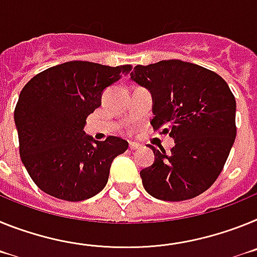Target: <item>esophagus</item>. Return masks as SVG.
I'll list each match as a JSON object with an SVG mask.
<instances>
[{
	"label": "esophagus",
	"mask_w": 257,
	"mask_h": 257,
	"mask_svg": "<svg viewBox=\"0 0 257 257\" xmlns=\"http://www.w3.org/2000/svg\"><path fill=\"white\" fill-rule=\"evenodd\" d=\"M129 149H131V150H140V149H141V145L136 144V142H131V144H129Z\"/></svg>",
	"instance_id": "1"
}]
</instances>
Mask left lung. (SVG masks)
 Instances as JSON below:
<instances>
[{"instance_id": "8db88e82", "label": "left lung", "mask_w": 257, "mask_h": 257, "mask_svg": "<svg viewBox=\"0 0 257 257\" xmlns=\"http://www.w3.org/2000/svg\"><path fill=\"white\" fill-rule=\"evenodd\" d=\"M131 80L153 95L151 125L175 140L140 172L145 190L167 202L195 198L221 173L236 136L235 98L213 71L178 59L138 64Z\"/></svg>"}]
</instances>
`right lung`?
<instances>
[{"label":"right lung","mask_w":257,"mask_h":257,"mask_svg":"<svg viewBox=\"0 0 257 257\" xmlns=\"http://www.w3.org/2000/svg\"><path fill=\"white\" fill-rule=\"evenodd\" d=\"M131 68L66 62L33 76L22 89L14 111L19 154L44 193L80 202L106 186L111 163L128 142L113 136L95 141L84 126L101 106L104 89Z\"/></svg>","instance_id":"obj_1"}]
</instances>
